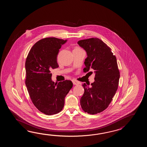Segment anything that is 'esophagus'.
<instances>
[{
	"mask_svg": "<svg viewBox=\"0 0 147 147\" xmlns=\"http://www.w3.org/2000/svg\"><path fill=\"white\" fill-rule=\"evenodd\" d=\"M72 81L73 84H75V85H78V84H80V82L76 80H72Z\"/></svg>",
	"mask_w": 147,
	"mask_h": 147,
	"instance_id": "1",
	"label": "esophagus"
}]
</instances>
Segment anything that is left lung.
<instances>
[{
	"label": "left lung",
	"mask_w": 147,
	"mask_h": 147,
	"mask_svg": "<svg viewBox=\"0 0 147 147\" xmlns=\"http://www.w3.org/2000/svg\"><path fill=\"white\" fill-rule=\"evenodd\" d=\"M78 44L87 54L84 71L92 69L95 73L94 81L90 86L82 85L84 92L80 105L84 112L97 114L108 107L118 89L120 72L117 59L110 48L99 38L81 40Z\"/></svg>",
	"instance_id": "left-lung-1"
}]
</instances>
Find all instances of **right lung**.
<instances>
[{
  "instance_id": "right-lung-1",
  "label": "right lung",
  "mask_w": 147,
  "mask_h": 147,
  "mask_svg": "<svg viewBox=\"0 0 147 147\" xmlns=\"http://www.w3.org/2000/svg\"><path fill=\"white\" fill-rule=\"evenodd\" d=\"M66 42L55 37L42 39L31 48L26 60L25 84L29 96L34 106L47 115L62 110L65 98L73 86L72 81L67 80L55 83L50 73L59 67L57 56Z\"/></svg>"
}]
</instances>
